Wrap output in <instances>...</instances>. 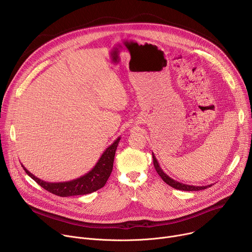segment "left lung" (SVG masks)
Masks as SVG:
<instances>
[{
    "label": "left lung",
    "instance_id": "left-lung-1",
    "mask_svg": "<svg viewBox=\"0 0 252 252\" xmlns=\"http://www.w3.org/2000/svg\"><path fill=\"white\" fill-rule=\"evenodd\" d=\"M153 158H154V165L155 168L157 170V172L159 174V176L162 178V181L164 183H166L168 186H170L171 188L175 189H179V190H186V191H196V190H201V189H205L207 188H210L211 185L209 186H205V187H194V186H189V185H185L182 183H178L176 181H174L173 178L169 177L159 166V163L156 158V156L153 154Z\"/></svg>",
    "mask_w": 252,
    "mask_h": 252
}]
</instances>
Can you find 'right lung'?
Wrapping results in <instances>:
<instances>
[{
    "mask_svg": "<svg viewBox=\"0 0 252 252\" xmlns=\"http://www.w3.org/2000/svg\"><path fill=\"white\" fill-rule=\"evenodd\" d=\"M120 140H121V137L119 136L114 141V143H112V145L103 152L100 158L98 159V161L96 162V164L94 166L92 170H90L85 175L79 178L73 179V181H69V182L47 183L42 181V179H40L39 177L34 176L24 165L22 166L24 170L27 172V174L30 175L35 183L40 185L46 190L56 195L66 197V196L92 193L101 189L102 187H104V185L106 184V181L109 179L113 171L115 155H116V151Z\"/></svg>",
    "mask_w": 252,
    "mask_h": 252,
    "instance_id": "obj_1",
    "label": "right lung"
}]
</instances>
